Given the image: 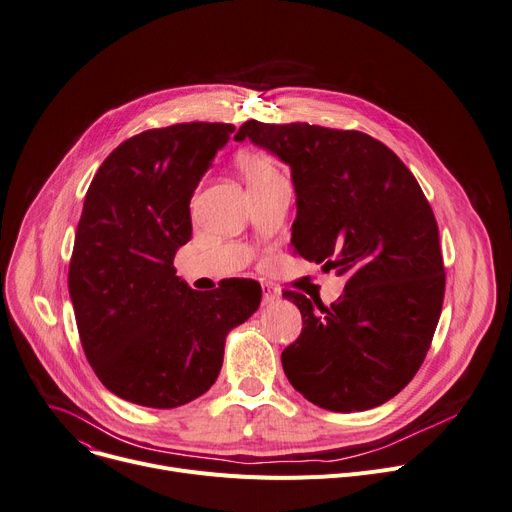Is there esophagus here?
I'll use <instances>...</instances> for the list:
<instances>
[{
  "mask_svg": "<svg viewBox=\"0 0 512 512\" xmlns=\"http://www.w3.org/2000/svg\"><path fill=\"white\" fill-rule=\"evenodd\" d=\"M261 292H263V302L265 304H273V302H277L280 300V290H277L275 286H271V284H263L261 286Z\"/></svg>",
  "mask_w": 512,
  "mask_h": 512,
  "instance_id": "esophagus-1",
  "label": "esophagus"
}]
</instances>
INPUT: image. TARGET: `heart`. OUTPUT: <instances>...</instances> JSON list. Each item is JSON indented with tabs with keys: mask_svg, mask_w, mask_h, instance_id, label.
Listing matches in <instances>:
<instances>
[{
	"mask_svg": "<svg viewBox=\"0 0 512 512\" xmlns=\"http://www.w3.org/2000/svg\"><path fill=\"white\" fill-rule=\"evenodd\" d=\"M237 163H239V169L241 173L245 175L247 183L253 185V183H261V181H267L271 177L277 175V169L273 165V161L263 155V153H255V151H245L237 157Z\"/></svg>",
	"mask_w": 512,
	"mask_h": 512,
	"instance_id": "obj_1",
	"label": "heart"
}]
</instances>
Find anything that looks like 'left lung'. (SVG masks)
<instances>
[{
    "mask_svg": "<svg viewBox=\"0 0 512 512\" xmlns=\"http://www.w3.org/2000/svg\"><path fill=\"white\" fill-rule=\"evenodd\" d=\"M245 138L292 171L296 253L347 275L331 306L284 294L302 314L300 337L282 353L290 384L333 412L388 402L425 361L445 294L439 228L421 185L357 130L249 120L235 134Z\"/></svg>",
    "mask_w": 512,
    "mask_h": 512,
    "instance_id": "8db88e82",
    "label": "left lung"
}]
</instances>
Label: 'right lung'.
<instances>
[{
  "mask_svg": "<svg viewBox=\"0 0 512 512\" xmlns=\"http://www.w3.org/2000/svg\"><path fill=\"white\" fill-rule=\"evenodd\" d=\"M232 132V124L188 122L136 134L85 194L69 296L89 365L132 404L177 408L208 392L226 335L259 308L253 280L198 292L173 267L192 239L190 200Z\"/></svg>",
  "mask_w": 512,
  "mask_h": 512,
  "instance_id": "1",
  "label": "right lung"
}]
</instances>
